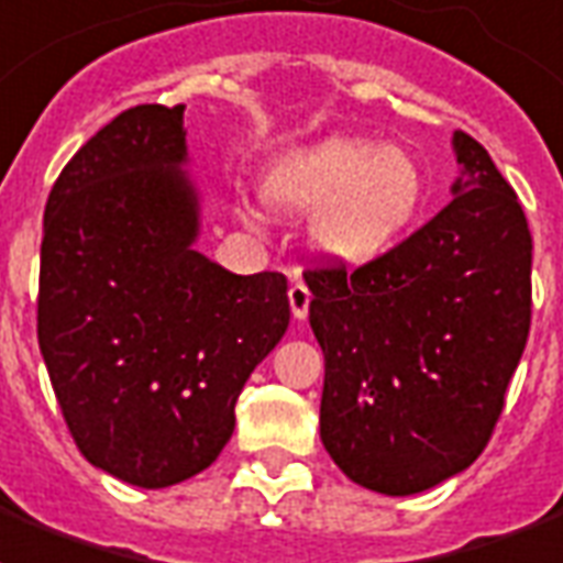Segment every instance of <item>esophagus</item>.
Listing matches in <instances>:
<instances>
[{
	"label": "esophagus",
	"instance_id": "34e87169",
	"mask_svg": "<svg viewBox=\"0 0 563 563\" xmlns=\"http://www.w3.org/2000/svg\"><path fill=\"white\" fill-rule=\"evenodd\" d=\"M310 289L303 286V283H292L289 286V307H292V316L295 319H303L307 316V310H310Z\"/></svg>",
	"mask_w": 563,
	"mask_h": 563
}]
</instances>
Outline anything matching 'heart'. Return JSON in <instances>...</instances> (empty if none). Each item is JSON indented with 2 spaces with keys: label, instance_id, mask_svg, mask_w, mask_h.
<instances>
[{
  "label": "heart",
  "instance_id": "heart-1",
  "mask_svg": "<svg viewBox=\"0 0 563 563\" xmlns=\"http://www.w3.org/2000/svg\"><path fill=\"white\" fill-rule=\"evenodd\" d=\"M280 211H321L319 247L349 265L376 260L418 218L423 173L411 154L369 140H328L286 157L265 181Z\"/></svg>",
  "mask_w": 563,
  "mask_h": 563
}]
</instances>
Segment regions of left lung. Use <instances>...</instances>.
<instances>
[{
	"label": "left lung",
	"mask_w": 563,
	"mask_h": 563,
	"mask_svg": "<svg viewBox=\"0 0 563 563\" xmlns=\"http://www.w3.org/2000/svg\"><path fill=\"white\" fill-rule=\"evenodd\" d=\"M456 197L376 260H313L319 430L349 481L415 495L493 439L531 331V232L489 152L453 133Z\"/></svg>",
	"instance_id": "left-lung-1"
}]
</instances>
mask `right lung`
Masks as SVG:
<instances>
[{"mask_svg":"<svg viewBox=\"0 0 563 563\" xmlns=\"http://www.w3.org/2000/svg\"><path fill=\"white\" fill-rule=\"evenodd\" d=\"M185 103H140L70 157L44 211L37 345L91 465L164 489L218 460L250 373L289 328L286 277L197 241Z\"/></svg>","mask_w":563,"mask_h":563,"instance_id":"add662e5","label":"right lung"}]
</instances>
